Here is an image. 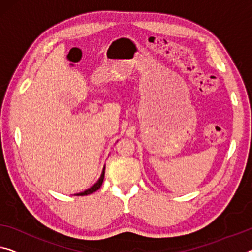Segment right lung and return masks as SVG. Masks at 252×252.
Masks as SVG:
<instances>
[{
    "instance_id": "right-lung-1",
    "label": "right lung",
    "mask_w": 252,
    "mask_h": 252,
    "mask_svg": "<svg viewBox=\"0 0 252 252\" xmlns=\"http://www.w3.org/2000/svg\"><path fill=\"white\" fill-rule=\"evenodd\" d=\"M103 178H104V169H103V171H102V173H101V177H100V179L98 180V183L94 184V186H92V187H91L90 189H88V190H86V191H84V192L77 193V196L90 195V193H92V192H94V191L98 190V189H99L100 187H101V185H102V183H103Z\"/></svg>"
}]
</instances>
